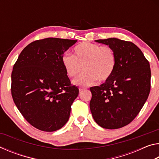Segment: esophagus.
<instances>
[{"instance_id": "34e87169", "label": "esophagus", "mask_w": 159, "mask_h": 159, "mask_svg": "<svg viewBox=\"0 0 159 159\" xmlns=\"http://www.w3.org/2000/svg\"><path fill=\"white\" fill-rule=\"evenodd\" d=\"M85 88H79V91H80V92H81V91H83V90H85Z\"/></svg>"}]
</instances>
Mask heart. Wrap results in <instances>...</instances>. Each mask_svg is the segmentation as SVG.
I'll list each match as a JSON object with an SVG mask.
<instances>
[{
    "label": "heart",
    "instance_id": "b5f03b06",
    "mask_svg": "<svg viewBox=\"0 0 159 159\" xmlns=\"http://www.w3.org/2000/svg\"><path fill=\"white\" fill-rule=\"evenodd\" d=\"M73 56L64 54L61 64L69 78L76 77L83 70L85 72L74 80L80 86L93 85L96 80H108L114 73L116 58L114 50L109 45H99L89 42L81 43L73 50Z\"/></svg>",
    "mask_w": 159,
    "mask_h": 159
}]
</instances>
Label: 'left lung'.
<instances>
[{
  "mask_svg": "<svg viewBox=\"0 0 159 159\" xmlns=\"http://www.w3.org/2000/svg\"><path fill=\"white\" fill-rule=\"evenodd\" d=\"M95 41L112 48L116 64L108 80L90 88L91 113L95 121L102 128L124 127L138 116L149 95V62L141 50L130 41L115 38Z\"/></svg>",
  "mask_w": 159,
  "mask_h": 159,
  "instance_id": "1",
  "label": "left lung"
}]
</instances>
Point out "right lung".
<instances>
[{"mask_svg":"<svg viewBox=\"0 0 159 159\" xmlns=\"http://www.w3.org/2000/svg\"><path fill=\"white\" fill-rule=\"evenodd\" d=\"M76 41L37 40L24 48L13 66V101L26 121L40 130H57L68 121L79 90L71 83L61 59Z\"/></svg>","mask_w":159,"mask_h":159,"instance_id":"right-lung-1","label":"right lung"}]
</instances>
